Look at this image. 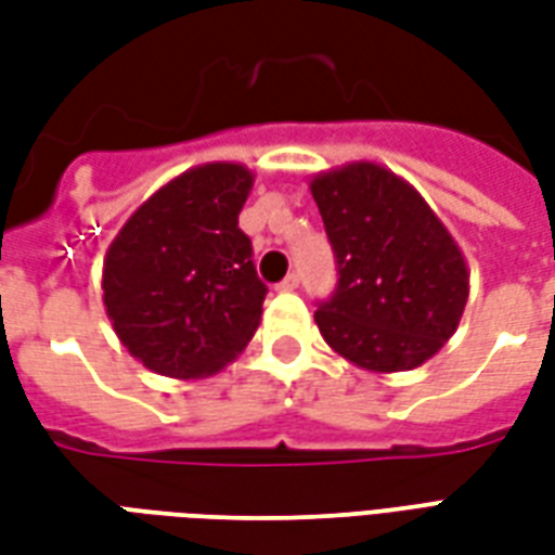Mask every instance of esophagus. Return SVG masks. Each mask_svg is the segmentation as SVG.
<instances>
[{
	"mask_svg": "<svg viewBox=\"0 0 555 555\" xmlns=\"http://www.w3.org/2000/svg\"><path fill=\"white\" fill-rule=\"evenodd\" d=\"M297 288H300V276H297V273H288V276L279 282V291H285V294Z\"/></svg>",
	"mask_w": 555,
	"mask_h": 555,
	"instance_id": "34e87169",
	"label": "esophagus"
}]
</instances>
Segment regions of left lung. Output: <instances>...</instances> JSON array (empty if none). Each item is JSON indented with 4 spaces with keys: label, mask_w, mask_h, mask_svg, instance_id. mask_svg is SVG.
Instances as JSON below:
<instances>
[{
    "label": "left lung",
    "mask_w": 555,
    "mask_h": 555,
    "mask_svg": "<svg viewBox=\"0 0 555 555\" xmlns=\"http://www.w3.org/2000/svg\"><path fill=\"white\" fill-rule=\"evenodd\" d=\"M338 261V288L314 324L338 357L374 374L410 372L454 336L469 267L413 183L357 159L312 175Z\"/></svg>",
    "instance_id": "obj_1"
}]
</instances>
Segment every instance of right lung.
<instances>
[{
	"label": "right lung",
	"instance_id": "add662e5",
	"mask_svg": "<svg viewBox=\"0 0 555 555\" xmlns=\"http://www.w3.org/2000/svg\"><path fill=\"white\" fill-rule=\"evenodd\" d=\"M255 175L205 163L163 183L130 214L103 258V306L145 369L198 380L237 360L261 324L264 282L237 229Z\"/></svg>",
	"mask_w": 555,
	"mask_h": 555
}]
</instances>
